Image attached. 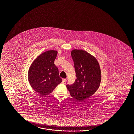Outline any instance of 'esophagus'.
I'll return each mask as SVG.
<instances>
[{
	"mask_svg": "<svg viewBox=\"0 0 134 134\" xmlns=\"http://www.w3.org/2000/svg\"><path fill=\"white\" fill-rule=\"evenodd\" d=\"M67 81V80L66 79H63V80H62V82H65L66 81Z\"/></svg>",
	"mask_w": 134,
	"mask_h": 134,
	"instance_id": "1",
	"label": "esophagus"
}]
</instances>
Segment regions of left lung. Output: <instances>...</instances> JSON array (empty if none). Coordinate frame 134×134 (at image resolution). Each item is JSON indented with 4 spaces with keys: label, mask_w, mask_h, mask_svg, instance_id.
I'll list each match as a JSON object with an SVG mask.
<instances>
[{
    "label": "left lung",
    "mask_w": 134,
    "mask_h": 134,
    "mask_svg": "<svg viewBox=\"0 0 134 134\" xmlns=\"http://www.w3.org/2000/svg\"><path fill=\"white\" fill-rule=\"evenodd\" d=\"M76 79L72 85L66 87L71 96L78 101L91 96L99 88L101 81V71L95 57L82 49L71 51Z\"/></svg>",
    "instance_id": "8db88e82"
}]
</instances>
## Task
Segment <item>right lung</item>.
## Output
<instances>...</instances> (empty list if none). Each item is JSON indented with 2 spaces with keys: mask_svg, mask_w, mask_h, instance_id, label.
Listing matches in <instances>:
<instances>
[{
  "mask_svg": "<svg viewBox=\"0 0 134 134\" xmlns=\"http://www.w3.org/2000/svg\"><path fill=\"white\" fill-rule=\"evenodd\" d=\"M57 54V51H47L37 57L29 67L28 80L30 85L42 95L51 93L62 81L54 63Z\"/></svg>",
  "mask_w": 134,
  "mask_h": 134,
  "instance_id": "obj_1",
  "label": "right lung"
}]
</instances>
